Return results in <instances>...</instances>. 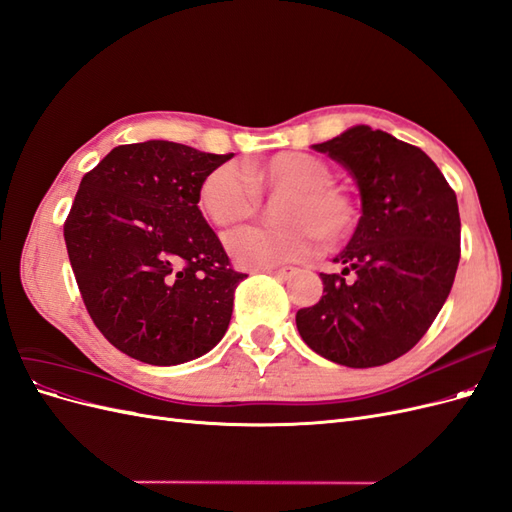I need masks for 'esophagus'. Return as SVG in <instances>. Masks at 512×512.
<instances>
[{"instance_id":"esophagus-1","label":"esophagus","mask_w":512,"mask_h":512,"mask_svg":"<svg viewBox=\"0 0 512 512\" xmlns=\"http://www.w3.org/2000/svg\"><path fill=\"white\" fill-rule=\"evenodd\" d=\"M269 275L277 277V280H288L292 275V269H275V271H269Z\"/></svg>"}]
</instances>
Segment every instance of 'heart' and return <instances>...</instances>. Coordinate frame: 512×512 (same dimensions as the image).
Listing matches in <instances>:
<instances>
[{
	"label": "heart",
	"instance_id": "b5f03b06",
	"mask_svg": "<svg viewBox=\"0 0 512 512\" xmlns=\"http://www.w3.org/2000/svg\"><path fill=\"white\" fill-rule=\"evenodd\" d=\"M327 160L314 153L280 151L245 164L213 168L198 188V209L218 228L250 220L258 194H286L277 207L275 230L239 228L226 235V250L243 269H271L312 254L318 239L346 241L359 224L354 196L335 185Z\"/></svg>",
	"mask_w": 512,
	"mask_h": 512
}]
</instances>
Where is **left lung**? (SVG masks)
Wrapping results in <instances>:
<instances>
[{
    "label": "left lung",
    "mask_w": 512,
    "mask_h": 512,
    "mask_svg": "<svg viewBox=\"0 0 512 512\" xmlns=\"http://www.w3.org/2000/svg\"><path fill=\"white\" fill-rule=\"evenodd\" d=\"M316 151L342 164L361 192V220L320 273L324 294L297 312L303 342L346 367H378L412 350L436 320L459 265L457 196L425 151L354 126Z\"/></svg>",
    "instance_id": "8db88e82"
}]
</instances>
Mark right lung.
Returning a JSON list of instances; mask_svg holds the SVG:
<instances>
[{
  "label": "right lung",
  "instance_id": "add662e5",
  "mask_svg": "<svg viewBox=\"0 0 512 512\" xmlns=\"http://www.w3.org/2000/svg\"><path fill=\"white\" fill-rule=\"evenodd\" d=\"M218 156L170 141L119 145L83 177L64 224L87 312L123 354L179 365L224 337L243 273L198 209Z\"/></svg>",
  "mask_w": 512,
  "mask_h": 512
}]
</instances>
